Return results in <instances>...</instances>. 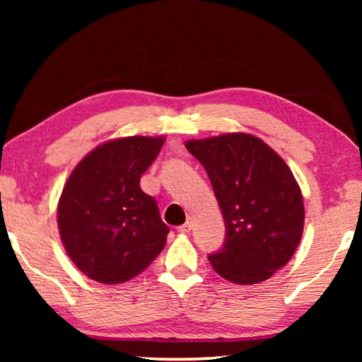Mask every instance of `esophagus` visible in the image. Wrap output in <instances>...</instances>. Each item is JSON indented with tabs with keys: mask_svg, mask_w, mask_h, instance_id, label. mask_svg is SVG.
Returning a JSON list of instances; mask_svg holds the SVG:
<instances>
[{
	"mask_svg": "<svg viewBox=\"0 0 362 362\" xmlns=\"http://www.w3.org/2000/svg\"><path fill=\"white\" fill-rule=\"evenodd\" d=\"M177 230H180L181 234H187V232H191L192 230V219H191V217L185 222V224L177 227Z\"/></svg>",
	"mask_w": 362,
	"mask_h": 362,
	"instance_id": "1",
	"label": "esophagus"
}]
</instances>
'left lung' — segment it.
<instances>
[{
  "label": "left lung",
  "instance_id": "left-lung-1",
  "mask_svg": "<svg viewBox=\"0 0 362 362\" xmlns=\"http://www.w3.org/2000/svg\"><path fill=\"white\" fill-rule=\"evenodd\" d=\"M224 216L226 240L209 259L237 285L270 279L295 254L303 232V196L286 163L245 133L189 140Z\"/></svg>",
  "mask_w": 362,
  "mask_h": 362
}]
</instances>
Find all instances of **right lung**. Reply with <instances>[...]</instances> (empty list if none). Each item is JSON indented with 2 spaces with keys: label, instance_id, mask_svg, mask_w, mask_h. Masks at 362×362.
Instances as JSON below:
<instances>
[{
  "label": "right lung",
  "instance_id": "obj_1",
  "mask_svg": "<svg viewBox=\"0 0 362 362\" xmlns=\"http://www.w3.org/2000/svg\"><path fill=\"white\" fill-rule=\"evenodd\" d=\"M165 138L128 136L88 153L71 173L57 206L67 255L88 279L123 284L160 255L170 232L140 177Z\"/></svg>",
  "mask_w": 362,
  "mask_h": 362
}]
</instances>
